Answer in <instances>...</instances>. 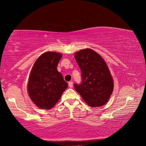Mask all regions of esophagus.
<instances>
[{"mask_svg": "<svg viewBox=\"0 0 146 146\" xmlns=\"http://www.w3.org/2000/svg\"><path fill=\"white\" fill-rule=\"evenodd\" d=\"M68 86L70 88H72L73 87V82H72V81L69 82H68Z\"/></svg>", "mask_w": 146, "mask_h": 146, "instance_id": "1", "label": "esophagus"}]
</instances>
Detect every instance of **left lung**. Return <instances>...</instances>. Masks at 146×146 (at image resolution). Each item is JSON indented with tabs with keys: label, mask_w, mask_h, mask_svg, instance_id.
<instances>
[{
	"label": "left lung",
	"mask_w": 146,
	"mask_h": 146,
	"mask_svg": "<svg viewBox=\"0 0 146 146\" xmlns=\"http://www.w3.org/2000/svg\"><path fill=\"white\" fill-rule=\"evenodd\" d=\"M74 57L82 72V82L74 84L75 90L90 106L104 105L113 89L112 77L104 60L90 48L81 50Z\"/></svg>",
	"instance_id": "8db88e82"
}]
</instances>
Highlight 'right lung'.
I'll return each mask as SVG.
<instances>
[{
	"mask_svg": "<svg viewBox=\"0 0 146 146\" xmlns=\"http://www.w3.org/2000/svg\"><path fill=\"white\" fill-rule=\"evenodd\" d=\"M62 54L46 52L34 64L28 82V92L32 101L42 109H50L60 98L68 83L57 70Z\"/></svg>",
	"mask_w": 146,
	"mask_h": 146,
	"instance_id": "obj_1",
	"label": "right lung"
}]
</instances>
